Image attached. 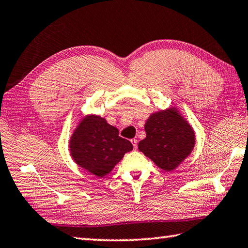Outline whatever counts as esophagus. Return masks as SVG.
Returning a JSON list of instances; mask_svg holds the SVG:
<instances>
[{
	"label": "esophagus",
	"mask_w": 248,
	"mask_h": 248,
	"mask_svg": "<svg viewBox=\"0 0 248 248\" xmlns=\"http://www.w3.org/2000/svg\"><path fill=\"white\" fill-rule=\"evenodd\" d=\"M137 142H138V140H132V144H133V146H134V149H137Z\"/></svg>",
	"instance_id": "1"
}]
</instances>
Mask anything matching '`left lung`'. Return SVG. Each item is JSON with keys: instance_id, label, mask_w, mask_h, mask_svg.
I'll use <instances>...</instances> for the list:
<instances>
[{"instance_id": "left-lung-1", "label": "left lung", "mask_w": 248, "mask_h": 248, "mask_svg": "<svg viewBox=\"0 0 248 248\" xmlns=\"http://www.w3.org/2000/svg\"><path fill=\"white\" fill-rule=\"evenodd\" d=\"M145 131L138 149L164 171L174 170L194 148L193 128L174 108L151 114Z\"/></svg>"}]
</instances>
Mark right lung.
<instances>
[{"label":"right lung","instance_id":"obj_1","mask_svg":"<svg viewBox=\"0 0 248 248\" xmlns=\"http://www.w3.org/2000/svg\"><path fill=\"white\" fill-rule=\"evenodd\" d=\"M71 155L78 166L102 177L112 171L124 155L133 149L132 142L119 136L117 128L98 115L80 121L69 140Z\"/></svg>","mask_w":248,"mask_h":248}]
</instances>
